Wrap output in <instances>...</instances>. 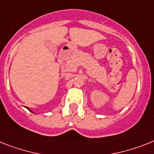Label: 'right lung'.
Returning a JSON list of instances; mask_svg holds the SVG:
<instances>
[{
  "label": "right lung",
  "mask_w": 154,
  "mask_h": 154,
  "mask_svg": "<svg viewBox=\"0 0 154 154\" xmlns=\"http://www.w3.org/2000/svg\"><path fill=\"white\" fill-rule=\"evenodd\" d=\"M26 109H28V110H29V111H30V112H32V111H31V110H30V109H29V108H26Z\"/></svg>",
  "instance_id": "right-lung-1"
}]
</instances>
